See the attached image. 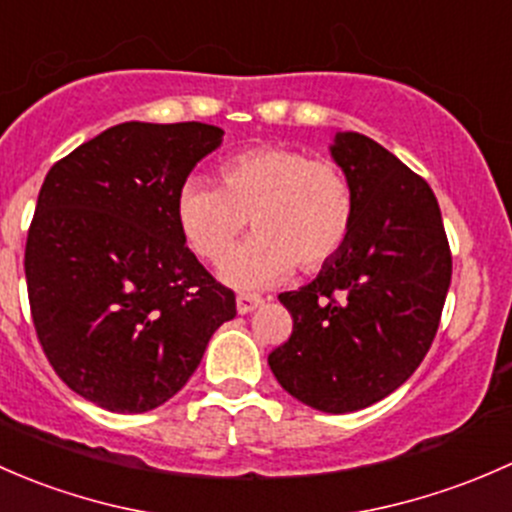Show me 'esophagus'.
<instances>
[{"label":"esophagus","mask_w":512,"mask_h":512,"mask_svg":"<svg viewBox=\"0 0 512 512\" xmlns=\"http://www.w3.org/2000/svg\"><path fill=\"white\" fill-rule=\"evenodd\" d=\"M261 303H263V298H261V295H256V293H239V295H236V310H239L241 315L251 313V310L258 308Z\"/></svg>","instance_id":"34e87169"}]
</instances>
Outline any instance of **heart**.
I'll use <instances>...</instances> for the list:
<instances>
[{"instance_id":"1","label":"heart","mask_w":512,"mask_h":512,"mask_svg":"<svg viewBox=\"0 0 512 512\" xmlns=\"http://www.w3.org/2000/svg\"><path fill=\"white\" fill-rule=\"evenodd\" d=\"M221 187L189 179L177 197V221L189 249L219 263L246 229L256 231L224 263V278L261 288L320 271L345 249L355 226V189L340 165L308 152L261 145L226 157Z\"/></svg>"}]
</instances>
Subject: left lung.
<instances>
[{
  "label": "left lung",
  "instance_id": "left-lung-1",
  "mask_svg": "<svg viewBox=\"0 0 512 512\" xmlns=\"http://www.w3.org/2000/svg\"><path fill=\"white\" fill-rule=\"evenodd\" d=\"M330 150L355 189V226L315 281L278 295L293 333L268 365L295 399L345 414L421 365L449 293L451 249L426 179L367 135H335Z\"/></svg>",
  "mask_w": 512,
  "mask_h": 512
}]
</instances>
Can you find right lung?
Here are the masks:
<instances>
[{
  "label": "right lung",
  "instance_id": "right-lung-1",
  "mask_svg": "<svg viewBox=\"0 0 512 512\" xmlns=\"http://www.w3.org/2000/svg\"><path fill=\"white\" fill-rule=\"evenodd\" d=\"M224 130L120 123L56 162L26 236L31 320L88 402L140 414L175 397L236 295L184 244L177 197Z\"/></svg>",
  "mask_w": 512,
  "mask_h": 512
}]
</instances>
